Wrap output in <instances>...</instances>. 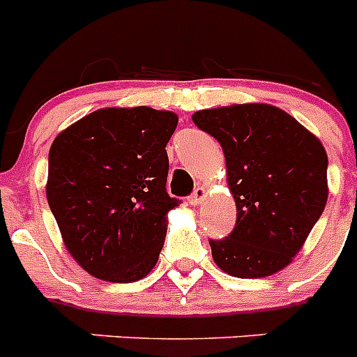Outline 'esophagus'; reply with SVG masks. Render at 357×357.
I'll list each match as a JSON object with an SVG mask.
<instances>
[{"label": "esophagus", "instance_id": "obj_1", "mask_svg": "<svg viewBox=\"0 0 357 357\" xmlns=\"http://www.w3.org/2000/svg\"><path fill=\"white\" fill-rule=\"evenodd\" d=\"M206 197H207L206 188H204V185H198V188L193 191V195L189 197V204H191V206H200Z\"/></svg>", "mask_w": 357, "mask_h": 357}]
</instances>
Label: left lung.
<instances>
[{
  "label": "left lung",
  "instance_id": "1",
  "mask_svg": "<svg viewBox=\"0 0 357 357\" xmlns=\"http://www.w3.org/2000/svg\"><path fill=\"white\" fill-rule=\"evenodd\" d=\"M193 123L222 144L238 220L211 239L213 259L239 279L288 266L327 204V153L293 116L266 103L198 110Z\"/></svg>",
  "mask_w": 357,
  "mask_h": 357
}]
</instances>
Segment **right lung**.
<instances>
[{
  "label": "right lung",
  "mask_w": 357,
  "mask_h": 357,
  "mask_svg": "<svg viewBox=\"0 0 357 357\" xmlns=\"http://www.w3.org/2000/svg\"><path fill=\"white\" fill-rule=\"evenodd\" d=\"M175 112L150 107L94 110L50 148L46 198L73 259L109 282L153 270L166 238V144Z\"/></svg>",
  "instance_id": "add662e5"
}]
</instances>
